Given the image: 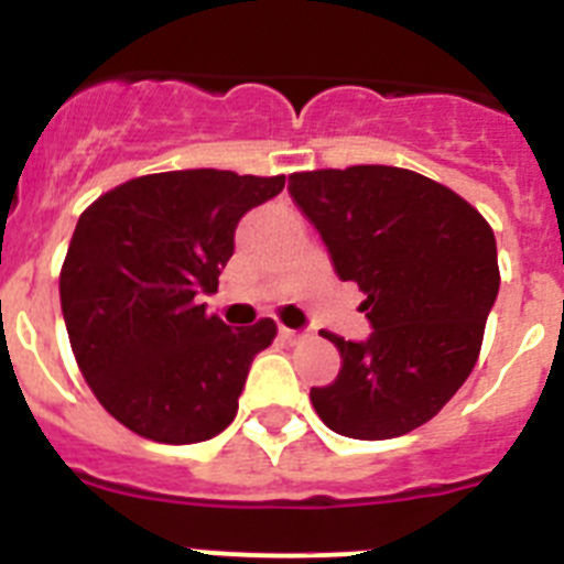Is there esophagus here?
<instances>
[{
	"label": "esophagus",
	"instance_id": "obj_1",
	"mask_svg": "<svg viewBox=\"0 0 564 564\" xmlns=\"http://www.w3.org/2000/svg\"><path fill=\"white\" fill-rule=\"evenodd\" d=\"M279 336L285 341H302V338H311V330H293V327H279Z\"/></svg>",
	"mask_w": 564,
	"mask_h": 564
}]
</instances>
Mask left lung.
Masks as SVG:
<instances>
[{
	"instance_id": "obj_1",
	"label": "left lung",
	"mask_w": 564,
	"mask_h": 564,
	"mask_svg": "<svg viewBox=\"0 0 564 564\" xmlns=\"http://www.w3.org/2000/svg\"><path fill=\"white\" fill-rule=\"evenodd\" d=\"M288 192L338 276L367 293L361 311L372 325L367 341L322 333L341 352V370L313 387V410L358 441L417 430L475 370L500 291L495 231L460 194L410 169L296 172Z\"/></svg>"
}]
</instances>
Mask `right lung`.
Instances as JSON below:
<instances>
[{
    "label": "right lung",
    "mask_w": 564,
    "mask_h": 564,
    "mask_svg": "<svg viewBox=\"0 0 564 564\" xmlns=\"http://www.w3.org/2000/svg\"><path fill=\"white\" fill-rule=\"evenodd\" d=\"M285 174H143L78 217L58 293L69 347L104 410L134 435L200 443L234 421L273 318L231 327L208 316L242 214L276 197Z\"/></svg>",
    "instance_id": "add662e5"
}]
</instances>
